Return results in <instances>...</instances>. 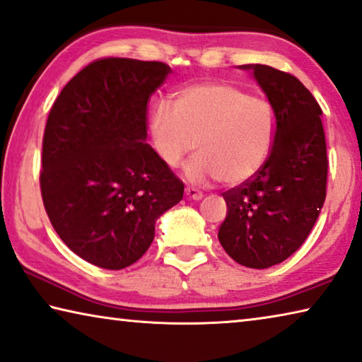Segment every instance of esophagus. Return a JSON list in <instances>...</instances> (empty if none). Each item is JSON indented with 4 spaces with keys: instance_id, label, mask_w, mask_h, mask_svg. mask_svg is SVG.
<instances>
[{
    "instance_id": "34e87169",
    "label": "esophagus",
    "mask_w": 362,
    "mask_h": 362,
    "mask_svg": "<svg viewBox=\"0 0 362 362\" xmlns=\"http://www.w3.org/2000/svg\"><path fill=\"white\" fill-rule=\"evenodd\" d=\"M185 194H187V198L188 199H193V202H199V199L203 198V193L199 192V190H197V188H185Z\"/></svg>"
}]
</instances>
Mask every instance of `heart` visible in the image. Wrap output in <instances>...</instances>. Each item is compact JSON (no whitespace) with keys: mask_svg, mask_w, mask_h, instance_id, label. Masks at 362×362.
I'll return each mask as SVG.
<instances>
[{"mask_svg":"<svg viewBox=\"0 0 362 362\" xmlns=\"http://www.w3.org/2000/svg\"><path fill=\"white\" fill-rule=\"evenodd\" d=\"M150 132L159 158L185 168L190 183L222 180L240 187L259 174L271 156L277 117L272 105L227 82H203L177 91L172 106L153 107Z\"/></svg>","mask_w":362,"mask_h":362,"instance_id":"heart-1","label":"heart"}]
</instances>
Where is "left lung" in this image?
I'll return each instance as SVG.
<instances>
[{
	"mask_svg": "<svg viewBox=\"0 0 362 362\" xmlns=\"http://www.w3.org/2000/svg\"><path fill=\"white\" fill-rule=\"evenodd\" d=\"M253 74L277 117L271 156L255 179L222 194L226 221L217 238L242 266L266 269L305 243L325 202L327 146L322 109L305 85L271 66H238Z\"/></svg>",
	"mask_w": 362,
	"mask_h": 362,
	"instance_id": "1",
	"label": "left lung"
}]
</instances>
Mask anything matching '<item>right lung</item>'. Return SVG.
Listing matches in <instances>:
<instances>
[{"instance_id": "add662e5", "label": "right lung", "mask_w": 362, "mask_h": 362, "mask_svg": "<svg viewBox=\"0 0 362 362\" xmlns=\"http://www.w3.org/2000/svg\"><path fill=\"white\" fill-rule=\"evenodd\" d=\"M170 67L106 57L57 96L43 136L45 209L74 253L119 271L140 259L183 183L146 143V105Z\"/></svg>"}]
</instances>
